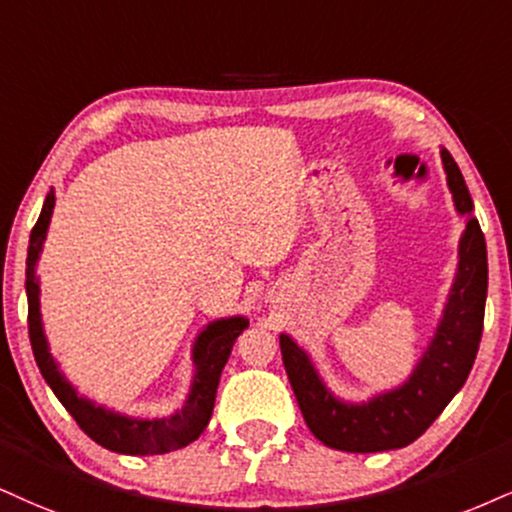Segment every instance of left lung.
<instances>
[{
    "label": "left lung",
    "instance_id": "1",
    "mask_svg": "<svg viewBox=\"0 0 512 512\" xmlns=\"http://www.w3.org/2000/svg\"><path fill=\"white\" fill-rule=\"evenodd\" d=\"M441 161L458 213L470 216L472 199L458 163L446 149H441ZM484 304H487V244L477 218L470 216L465 235L460 239L458 275L437 337L410 382L401 389L377 396L365 406H346L325 389L306 353L287 334H282V363L313 437L330 449L349 453L401 449L418 439L468 380L482 339Z\"/></svg>",
    "mask_w": 512,
    "mask_h": 512
}]
</instances>
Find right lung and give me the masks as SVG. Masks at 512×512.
Here are the masks:
<instances>
[{
    "label": "right lung",
    "mask_w": 512,
    "mask_h": 512,
    "mask_svg": "<svg viewBox=\"0 0 512 512\" xmlns=\"http://www.w3.org/2000/svg\"><path fill=\"white\" fill-rule=\"evenodd\" d=\"M54 194L49 192L44 199L42 213L30 232L28 246V277H25V292H28V334L37 368H40L44 382L52 387L56 399L63 403V408L73 415L80 430L87 434L92 441H97L104 449L116 453H128V456H156V453H168L182 446L192 444L201 432L206 430L208 420H211L213 403H216V389L220 382V372H223L227 358H230L232 344L239 337V332L249 325L244 318L218 320V323L208 325L194 346V363H197V375H194V387L189 394L187 406L173 418L163 420H130L113 415L109 410L94 406V403L80 399L75 389L66 382L56 368L52 353L47 351V339L42 332L40 320V287L35 280V263L40 256L44 235H47L49 218H52Z\"/></svg>",
    "instance_id": "1"
}]
</instances>
